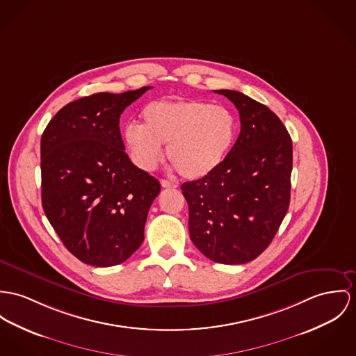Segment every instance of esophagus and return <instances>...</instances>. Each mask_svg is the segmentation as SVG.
Masks as SVG:
<instances>
[{"instance_id":"esophagus-1","label":"esophagus","mask_w":356,"mask_h":356,"mask_svg":"<svg viewBox=\"0 0 356 356\" xmlns=\"http://www.w3.org/2000/svg\"><path fill=\"white\" fill-rule=\"evenodd\" d=\"M161 186H163L164 188H175V187H176L175 183H172V181H169V180H165V179L161 180Z\"/></svg>"}]
</instances>
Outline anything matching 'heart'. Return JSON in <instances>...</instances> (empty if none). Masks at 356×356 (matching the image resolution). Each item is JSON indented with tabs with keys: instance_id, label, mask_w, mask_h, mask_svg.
Masks as SVG:
<instances>
[{
	"instance_id": "obj_1",
	"label": "heart",
	"mask_w": 356,
	"mask_h": 356,
	"mask_svg": "<svg viewBox=\"0 0 356 356\" xmlns=\"http://www.w3.org/2000/svg\"><path fill=\"white\" fill-rule=\"evenodd\" d=\"M142 127L129 124L124 142L138 168L152 170L166 146L169 163L186 179L213 173L229 154L236 138V118L223 106L203 100H160L142 111Z\"/></svg>"
}]
</instances>
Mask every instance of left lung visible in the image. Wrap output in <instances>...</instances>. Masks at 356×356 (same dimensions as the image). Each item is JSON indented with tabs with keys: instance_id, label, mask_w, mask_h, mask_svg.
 Listing matches in <instances>:
<instances>
[{
	"instance_id": "1",
	"label": "left lung",
	"mask_w": 356,
	"mask_h": 356,
	"mask_svg": "<svg viewBox=\"0 0 356 356\" xmlns=\"http://www.w3.org/2000/svg\"><path fill=\"white\" fill-rule=\"evenodd\" d=\"M216 93L240 112V136L213 173L181 191L193 245L216 263L244 264L271 244L289 210L293 142L264 104L237 90Z\"/></svg>"
}]
</instances>
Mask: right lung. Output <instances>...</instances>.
Wrapping results in <instances>:
<instances>
[{
    "label": "right lung",
    "mask_w": 356,
    "mask_h": 356,
    "mask_svg": "<svg viewBox=\"0 0 356 356\" xmlns=\"http://www.w3.org/2000/svg\"><path fill=\"white\" fill-rule=\"evenodd\" d=\"M150 88L72 102L42 136L44 214L66 249L85 264H120L143 243L147 213L161 186L126 154L119 119Z\"/></svg>",
    "instance_id": "obj_1"
}]
</instances>
